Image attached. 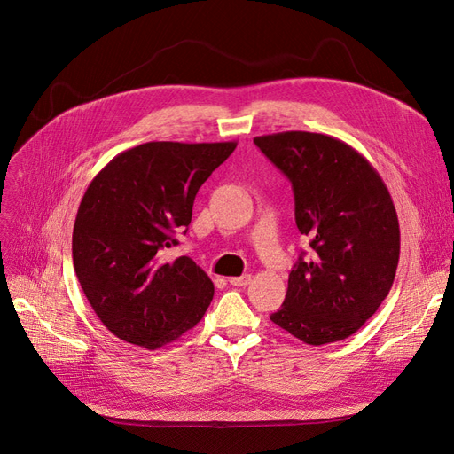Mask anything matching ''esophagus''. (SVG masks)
<instances>
[{
    "instance_id": "obj_1",
    "label": "esophagus",
    "mask_w": 454,
    "mask_h": 454,
    "mask_svg": "<svg viewBox=\"0 0 454 454\" xmlns=\"http://www.w3.org/2000/svg\"><path fill=\"white\" fill-rule=\"evenodd\" d=\"M229 283L232 286H247L251 283V275H242V277H231Z\"/></svg>"
}]
</instances>
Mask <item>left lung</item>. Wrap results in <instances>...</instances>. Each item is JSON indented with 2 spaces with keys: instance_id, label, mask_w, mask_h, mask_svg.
<instances>
[{
  "instance_id": "left-lung-1",
  "label": "left lung",
  "mask_w": 454,
  "mask_h": 454,
  "mask_svg": "<svg viewBox=\"0 0 454 454\" xmlns=\"http://www.w3.org/2000/svg\"><path fill=\"white\" fill-rule=\"evenodd\" d=\"M253 142L290 179L295 223L312 247L270 319L309 345L349 338L395 278L401 232L390 192L368 159L334 137L285 131Z\"/></svg>"
}]
</instances>
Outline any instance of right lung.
I'll use <instances>...</instances> for the list:
<instances>
[{
	"label": "right lung",
	"instance_id": "obj_1",
	"mask_svg": "<svg viewBox=\"0 0 454 454\" xmlns=\"http://www.w3.org/2000/svg\"><path fill=\"white\" fill-rule=\"evenodd\" d=\"M236 142H145L121 151L92 179L72 236L79 285L103 325L155 351L196 327L214 285L188 256L164 251L192 220L201 184ZM186 232V231H184Z\"/></svg>",
	"mask_w": 454,
	"mask_h": 454
}]
</instances>
